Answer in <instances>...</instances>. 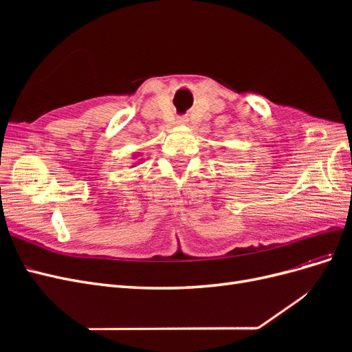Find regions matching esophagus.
Segmentation results:
<instances>
[{
  "instance_id": "esophagus-1",
  "label": "esophagus",
  "mask_w": 352,
  "mask_h": 352,
  "mask_svg": "<svg viewBox=\"0 0 352 352\" xmlns=\"http://www.w3.org/2000/svg\"><path fill=\"white\" fill-rule=\"evenodd\" d=\"M182 122H184V120H180V123H182Z\"/></svg>"
}]
</instances>
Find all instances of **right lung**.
<instances>
[{
  "instance_id": "1",
  "label": "right lung",
  "mask_w": 352,
  "mask_h": 352,
  "mask_svg": "<svg viewBox=\"0 0 352 352\" xmlns=\"http://www.w3.org/2000/svg\"><path fill=\"white\" fill-rule=\"evenodd\" d=\"M133 157H135V158H136V157H138V155H133ZM140 162H141V160H138V163H140Z\"/></svg>"
}]
</instances>
